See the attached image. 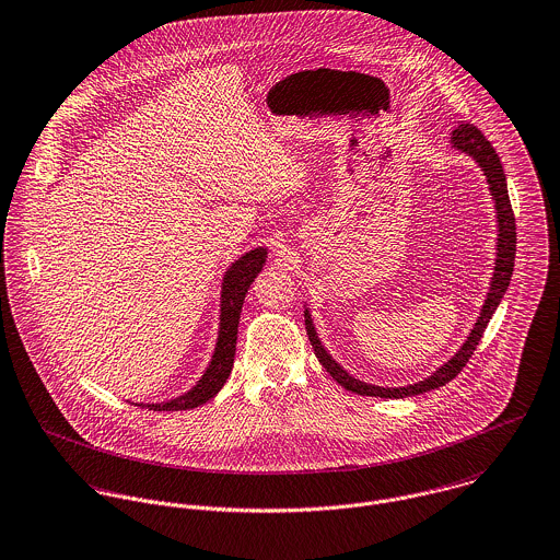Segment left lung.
<instances>
[{
	"mask_svg": "<svg viewBox=\"0 0 560 560\" xmlns=\"http://www.w3.org/2000/svg\"><path fill=\"white\" fill-rule=\"evenodd\" d=\"M451 144L453 149L470 155L472 160L479 163L491 198H493V207H495V222H498V243H495V265H493V276L489 282V293L487 300L480 308L479 319L475 323V327L470 329L466 342L459 347V351L444 362L440 369H435L429 377H424L422 382L409 384V386H399V388H384V386H375V384H366L355 380L353 375H349L323 347L319 334L315 329L311 308L304 311L306 317V331L311 338V345L319 358L323 369L331 375L334 382H338L345 390L362 395V397H382V399H405V397H413V395H422L429 390H435L440 386H446L451 380H455L459 375V371L466 366V362L472 358L477 345H479L480 336L487 327L489 319L493 317L498 304L502 302L511 276H513V262H515V243H517V233H515V218H513V209H511V200H509V189H506V176L502 170V163L498 153L493 151V147L485 140V136L479 129L470 122L459 125L453 136H451Z\"/></svg>",
	"mask_w": 560,
	"mask_h": 560,
	"instance_id": "left-lung-1",
	"label": "left lung"
}]
</instances>
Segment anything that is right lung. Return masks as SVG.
<instances>
[{
  "instance_id": "obj_1",
  "label": "right lung",
  "mask_w": 560,
  "mask_h": 560,
  "mask_svg": "<svg viewBox=\"0 0 560 560\" xmlns=\"http://www.w3.org/2000/svg\"><path fill=\"white\" fill-rule=\"evenodd\" d=\"M267 260V247H254L237 258L224 273L222 280V302H220V327H218V342L211 355V362L202 377L189 388L185 395L163 402H136L140 407H149L155 411H178V409H194L209 399H213L226 384L237 349V329H240L241 308L245 293L254 278L262 271Z\"/></svg>"
}]
</instances>
